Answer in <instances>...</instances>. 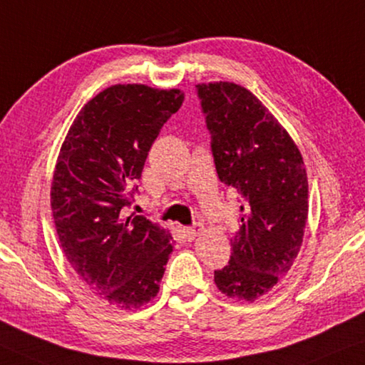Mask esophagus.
Listing matches in <instances>:
<instances>
[{
    "instance_id": "obj_1",
    "label": "esophagus",
    "mask_w": 365,
    "mask_h": 365,
    "mask_svg": "<svg viewBox=\"0 0 365 365\" xmlns=\"http://www.w3.org/2000/svg\"><path fill=\"white\" fill-rule=\"evenodd\" d=\"M202 230H203V227L200 223H195L193 227H187V228H183V235H185V238H187L188 241H192V240H195L197 238V236L202 233Z\"/></svg>"
}]
</instances>
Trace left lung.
<instances>
[{"mask_svg":"<svg viewBox=\"0 0 365 365\" xmlns=\"http://www.w3.org/2000/svg\"><path fill=\"white\" fill-rule=\"evenodd\" d=\"M218 178L238 190L241 227L215 284L253 302L291 269L307 222V173L299 148L255 94L235 82L197 86Z\"/></svg>","mask_w":365,"mask_h":365,"instance_id":"left-lung-1","label":"left lung"}]
</instances>
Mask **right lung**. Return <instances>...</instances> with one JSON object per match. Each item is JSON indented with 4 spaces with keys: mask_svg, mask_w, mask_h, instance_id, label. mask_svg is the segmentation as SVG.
Instances as JSON below:
<instances>
[{
    "mask_svg": "<svg viewBox=\"0 0 365 365\" xmlns=\"http://www.w3.org/2000/svg\"><path fill=\"white\" fill-rule=\"evenodd\" d=\"M180 89L115 84L82 107L61 147L51 185L56 232L69 264L91 291L120 309L157 296L173 250L168 230L125 217L135 180Z\"/></svg>",
    "mask_w": 365,
    "mask_h": 365,
    "instance_id": "obj_1",
    "label": "right lung"
}]
</instances>
